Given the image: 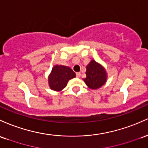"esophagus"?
I'll return each mask as SVG.
<instances>
[{
    "label": "esophagus",
    "mask_w": 148,
    "mask_h": 148,
    "mask_svg": "<svg viewBox=\"0 0 148 148\" xmlns=\"http://www.w3.org/2000/svg\"><path fill=\"white\" fill-rule=\"evenodd\" d=\"M81 75V73H76V76H77V77H79Z\"/></svg>",
    "instance_id": "obj_1"
}]
</instances>
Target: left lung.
<instances>
[{"label": "left lung", "instance_id": "8db88e82", "mask_svg": "<svg viewBox=\"0 0 148 148\" xmlns=\"http://www.w3.org/2000/svg\"><path fill=\"white\" fill-rule=\"evenodd\" d=\"M86 78L83 79L87 87L97 89L105 84L107 80V73L105 69L94 60H92L87 66Z\"/></svg>", "mask_w": 148, "mask_h": 148}]
</instances>
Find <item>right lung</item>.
Here are the masks:
<instances>
[{
	"mask_svg": "<svg viewBox=\"0 0 148 148\" xmlns=\"http://www.w3.org/2000/svg\"><path fill=\"white\" fill-rule=\"evenodd\" d=\"M75 73L68 66L56 65L52 68L48 77V82L51 89L60 92L67 85L69 79L75 77Z\"/></svg>",
	"mask_w": 148,
	"mask_h": 148,
	"instance_id": "1",
	"label": "right lung"
}]
</instances>
